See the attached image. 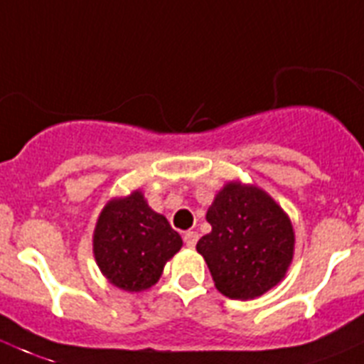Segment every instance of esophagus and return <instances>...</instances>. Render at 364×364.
Returning <instances> with one entry per match:
<instances>
[{"label": "esophagus", "mask_w": 364, "mask_h": 364, "mask_svg": "<svg viewBox=\"0 0 364 364\" xmlns=\"http://www.w3.org/2000/svg\"><path fill=\"white\" fill-rule=\"evenodd\" d=\"M183 240H185L186 247H194L196 243H198V232H196V230H186Z\"/></svg>", "instance_id": "obj_1"}]
</instances>
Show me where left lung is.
<instances>
[{
  "label": "left lung",
  "instance_id": "1",
  "mask_svg": "<svg viewBox=\"0 0 364 364\" xmlns=\"http://www.w3.org/2000/svg\"><path fill=\"white\" fill-rule=\"evenodd\" d=\"M213 225L196 249L203 255L218 291L257 299L277 286L291 264L295 235L289 218L258 186L229 183L207 210Z\"/></svg>",
  "mask_w": 364,
  "mask_h": 364
}]
</instances>
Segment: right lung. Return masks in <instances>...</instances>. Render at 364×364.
I'll return each instance as SVG.
<instances>
[{"label":"right lung","instance_id":"right-lung-1","mask_svg":"<svg viewBox=\"0 0 364 364\" xmlns=\"http://www.w3.org/2000/svg\"><path fill=\"white\" fill-rule=\"evenodd\" d=\"M183 240L168 220L154 213L139 191L113 200L100 213L93 252L104 277L124 291H143L159 280Z\"/></svg>","mask_w":364,"mask_h":364}]
</instances>
